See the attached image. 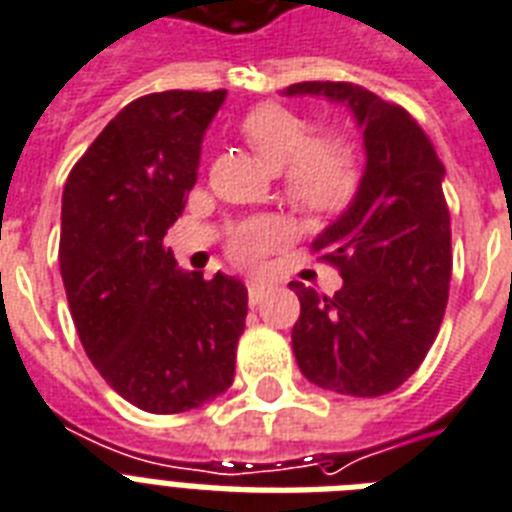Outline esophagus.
I'll use <instances>...</instances> for the list:
<instances>
[{"label":"esophagus","instance_id":"34e87169","mask_svg":"<svg viewBox=\"0 0 512 512\" xmlns=\"http://www.w3.org/2000/svg\"><path fill=\"white\" fill-rule=\"evenodd\" d=\"M264 293H267V285L264 282H248V301H251V306H256L264 298Z\"/></svg>","mask_w":512,"mask_h":512}]
</instances>
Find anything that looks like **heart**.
<instances>
[{
    "instance_id": "b5f03b06",
    "label": "heart",
    "mask_w": 512,
    "mask_h": 512,
    "mask_svg": "<svg viewBox=\"0 0 512 512\" xmlns=\"http://www.w3.org/2000/svg\"><path fill=\"white\" fill-rule=\"evenodd\" d=\"M245 142L272 166L282 169V192L304 214H338L359 187V163L351 145L338 134L312 137L314 124L304 113L261 102L240 118ZM282 240V227L272 216H253L227 237V253L235 264L253 267Z\"/></svg>"
}]
</instances>
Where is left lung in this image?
<instances>
[{
	"label": "left lung",
	"instance_id": "left-lung-1",
	"mask_svg": "<svg viewBox=\"0 0 512 512\" xmlns=\"http://www.w3.org/2000/svg\"><path fill=\"white\" fill-rule=\"evenodd\" d=\"M288 94L349 102L367 147L357 200L312 243L343 288L325 296L290 282L301 301L293 354L306 380L343 396L391 394L423 365L452 280L444 163L431 137L391 100L351 81H301Z\"/></svg>",
	"mask_w": 512,
	"mask_h": 512
}]
</instances>
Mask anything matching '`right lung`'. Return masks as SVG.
I'll return each mask as SVG.
<instances>
[{
	"label": "right lung",
	"mask_w": 512,
	"mask_h": 512,
	"mask_svg": "<svg viewBox=\"0 0 512 512\" xmlns=\"http://www.w3.org/2000/svg\"><path fill=\"white\" fill-rule=\"evenodd\" d=\"M224 94L137 97L65 179L60 275L76 333L105 383L155 415L203 407L235 380L248 290L235 277L179 272L163 245Z\"/></svg>",
	"instance_id": "right-lung-1"
}]
</instances>
